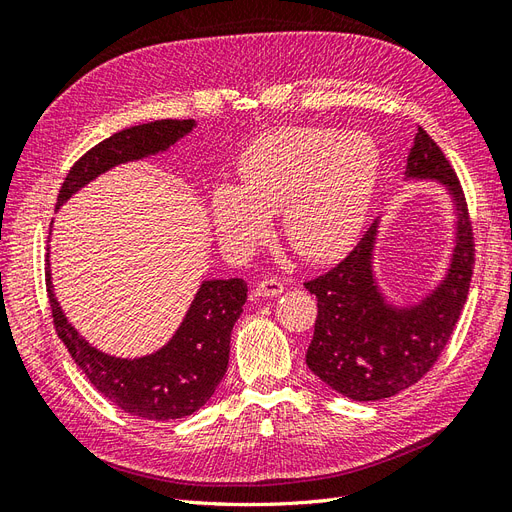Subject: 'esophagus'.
I'll list each match as a JSON object with an SVG mask.
<instances>
[{
	"label": "esophagus",
	"instance_id": "34e87169",
	"mask_svg": "<svg viewBox=\"0 0 512 512\" xmlns=\"http://www.w3.org/2000/svg\"><path fill=\"white\" fill-rule=\"evenodd\" d=\"M282 292H284V284H282L280 280H262V282L256 286V290H254L256 297H260V299L277 297V294H282Z\"/></svg>",
	"mask_w": 512,
	"mask_h": 512
}]
</instances>
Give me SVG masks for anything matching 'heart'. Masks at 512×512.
<instances>
[{
  "label": "heart",
  "instance_id": "obj_1",
  "mask_svg": "<svg viewBox=\"0 0 512 512\" xmlns=\"http://www.w3.org/2000/svg\"><path fill=\"white\" fill-rule=\"evenodd\" d=\"M378 147L367 134L275 128L239 158V188L215 185L211 220L232 250H250L282 211L288 245L305 260H331L359 235L378 179Z\"/></svg>",
  "mask_w": 512,
  "mask_h": 512
}]
</instances>
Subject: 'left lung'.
I'll return each mask as SVG.
<instances>
[{
	"label": "left lung",
	"instance_id": "8db88e82",
	"mask_svg": "<svg viewBox=\"0 0 512 512\" xmlns=\"http://www.w3.org/2000/svg\"><path fill=\"white\" fill-rule=\"evenodd\" d=\"M404 181L440 183L451 198L453 247L440 280L421 297H389L376 273L378 218L335 269L305 284L318 301L305 363L335 393L354 401L393 397L421 380L438 361L468 299L474 243L466 198L455 170L423 128L414 136Z\"/></svg>",
	"mask_w": 512,
	"mask_h": 512
}]
</instances>
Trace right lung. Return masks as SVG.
<instances>
[{"label": "right lung", "instance_id": "right-lung-1", "mask_svg": "<svg viewBox=\"0 0 512 512\" xmlns=\"http://www.w3.org/2000/svg\"><path fill=\"white\" fill-rule=\"evenodd\" d=\"M196 126L194 119H160L106 138L70 168L57 196V209L106 170L160 156ZM46 292L55 331L87 380L123 412L149 421H173L203 408L222 382L228 367L230 333L243 312L247 284L239 277L200 282L173 337L145 356L106 354L72 327L55 297L49 258Z\"/></svg>", "mask_w": 512, "mask_h": 512}]
</instances>
